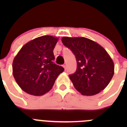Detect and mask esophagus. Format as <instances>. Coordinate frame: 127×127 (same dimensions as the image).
Segmentation results:
<instances>
[{"instance_id":"34e87169","label":"esophagus","mask_w":127,"mask_h":127,"mask_svg":"<svg viewBox=\"0 0 127 127\" xmlns=\"http://www.w3.org/2000/svg\"><path fill=\"white\" fill-rule=\"evenodd\" d=\"M63 67H64V68L65 69H66V67H67V64H64L63 65Z\"/></svg>"}]
</instances>
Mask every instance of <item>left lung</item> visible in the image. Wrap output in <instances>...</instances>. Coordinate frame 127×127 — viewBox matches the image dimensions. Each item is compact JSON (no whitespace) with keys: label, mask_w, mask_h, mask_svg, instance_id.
Returning <instances> with one entry per match:
<instances>
[{"label":"left lung","mask_w":127,"mask_h":127,"mask_svg":"<svg viewBox=\"0 0 127 127\" xmlns=\"http://www.w3.org/2000/svg\"><path fill=\"white\" fill-rule=\"evenodd\" d=\"M62 42L76 58V71L69 76L74 88L86 96L96 95L105 88L114 75V65L105 49L82 37H63Z\"/></svg>","instance_id":"8db88e82"}]
</instances>
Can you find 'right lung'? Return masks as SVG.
<instances>
[{"mask_svg": "<svg viewBox=\"0 0 127 127\" xmlns=\"http://www.w3.org/2000/svg\"><path fill=\"white\" fill-rule=\"evenodd\" d=\"M58 38L39 37L25 44L14 57L13 74L26 93L41 96L48 92L64 69L54 64L53 50Z\"/></svg>", "mask_w": 127, "mask_h": 127, "instance_id": "right-lung-1", "label": "right lung"}]
</instances>
